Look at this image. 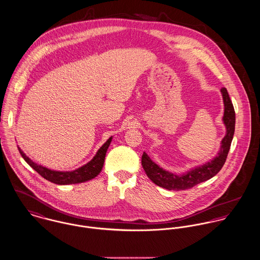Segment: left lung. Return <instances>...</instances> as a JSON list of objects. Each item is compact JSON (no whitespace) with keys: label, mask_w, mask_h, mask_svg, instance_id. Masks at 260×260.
Masks as SVG:
<instances>
[{"label":"left lung","mask_w":260,"mask_h":260,"mask_svg":"<svg viewBox=\"0 0 260 260\" xmlns=\"http://www.w3.org/2000/svg\"><path fill=\"white\" fill-rule=\"evenodd\" d=\"M220 91L222 93L224 103L223 122L226 126V135L221 141V147L218 154L212 160L203 166L198 167L183 174L176 175L159 168L144 152L142 156V165L146 175L153 183L169 190H184L213 177L222 169L223 165L225 164L234 135L235 112L228 89L222 87Z\"/></svg>","instance_id":"left-lung-1"}]
</instances>
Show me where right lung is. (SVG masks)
Instances as JSON below:
<instances>
[{"instance_id":"1","label":"right lung","mask_w":260,"mask_h":260,"mask_svg":"<svg viewBox=\"0 0 260 260\" xmlns=\"http://www.w3.org/2000/svg\"><path fill=\"white\" fill-rule=\"evenodd\" d=\"M111 142H112V138H110L98 150L96 154L89 162H87V165L73 172H56V171H51L42 166H39L35 164L31 159H29V157L21 150L19 146L18 148L21 155L29 164V167H31L37 173L42 175L47 180L54 182L56 184H73V183L85 182L91 178H94L99 173L102 172L104 162H105L106 153Z\"/></svg>"}]
</instances>
